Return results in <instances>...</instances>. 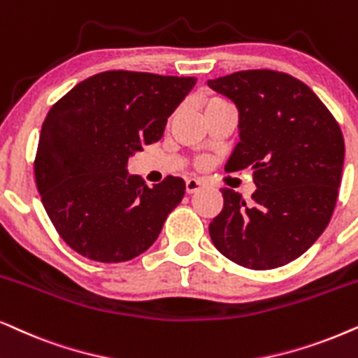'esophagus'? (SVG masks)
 Here are the masks:
<instances>
[{"instance_id":"34e87169","label":"esophagus","mask_w":358,"mask_h":358,"mask_svg":"<svg viewBox=\"0 0 358 358\" xmlns=\"http://www.w3.org/2000/svg\"><path fill=\"white\" fill-rule=\"evenodd\" d=\"M202 187H203V182H201V180H196V179L185 180V192L187 194H196Z\"/></svg>"}]
</instances>
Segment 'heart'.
Returning a JSON list of instances; mask_svg holds the SVG:
<instances>
[{
    "label": "heart",
    "mask_w": 358,
    "mask_h": 358,
    "mask_svg": "<svg viewBox=\"0 0 358 358\" xmlns=\"http://www.w3.org/2000/svg\"><path fill=\"white\" fill-rule=\"evenodd\" d=\"M220 101H224V100H220V99H210V100H208L207 103H206V106L213 105V103H220ZM197 166H199V168H206V161L201 159V161L197 162Z\"/></svg>",
    "instance_id": "heart-1"
}]
</instances>
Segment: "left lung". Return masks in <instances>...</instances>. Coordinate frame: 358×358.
I'll return each instance as SVG.
<instances>
[{
	"instance_id": "left-lung-1",
	"label": "left lung",
	"mask_w": 358,
	"mask_h": 358,
	"mask_svg": "<svg viewBox=\"0 0 358 358\" xmlns=\"http://www.w3.org/2000/svg\"><path fill=\"white\" fill-rule=\"evenodd\" d=\"M238 108L240 143L225 169L250 168L252 203L220 189L224 208L208 225L215 248L250 270H273L321 236L336 207L343 136L327 106L289 73L257 69L208 80Z\"/></svg>"
}]
</instances>
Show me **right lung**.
Segmentation results:
<instances>
[{
  "mask_svg": "<svg viewBox=\"0 0 358 358\" xmlns=\"http://www.w3.org/2000/svg\"><path fill=\"white\" fill-rule=\"evenodd\" d=\"M196 77L108 71L77 83L44 120L36 185L50 222L82 257L122 263L146 252L185 192L168 176L152 187L128 173L133 152L159 141Z\"/></svg>",
  "mask_w": 358,
  "mask_h": 358,
  "instance_id": "obj_1",
  "label": "right lung"
}]
</instances>
